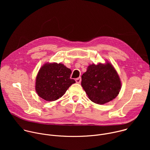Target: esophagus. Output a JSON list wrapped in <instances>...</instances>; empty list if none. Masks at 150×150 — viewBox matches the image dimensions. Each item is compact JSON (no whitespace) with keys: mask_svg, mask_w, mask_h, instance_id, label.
Wrapping results in <instances>:
<instances>
[{"mask_svg":"<svg viewBox=\"0 0 150 150\" xmlns=\"http://www.w3.org/2000/svg\"><path fill=\"white\" fill-rule=\"evenodd\" d=\"M75 81H76V83H80L81 81V77H79V78H76V79H75Z\"/></svg>","mask_w":150,"mask_h":150,"instance_id":"1","label":"esophagus"}]
</instances>
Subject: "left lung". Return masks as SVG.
<instances>
[{
	"mask_svg": "<svg viewBox=\"0 0 150 150\" xmlns=\"http://www.w3.org/2000/svg\"><path fill=\"white\" fill-rule=\"evenodd\" d=\"M81 78L82 88L89 98L96 104L108 103L119 93L121 82L117 72L109 63L88 66Z\"/></svg>",
	"mask_w": 150,
	"mask_h": 150,
	"instance_id": "1",
	"label": "left lung"
}]
</instances>
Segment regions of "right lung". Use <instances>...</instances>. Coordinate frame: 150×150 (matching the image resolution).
<instances>
[{"mask_svg": "<svg viewBox=\"0 0 150 150\" xmlns=\"http://www.w3.org/2000/svg\"><path fill=\"white\" fill-rule=\"evenodd\" d=\"M71 70L62 63H47L40 69L36 78L35 90L38 96L46 101L60 98L72 83Z\"/></svg>", "mask_w": 150, "mask_h": 150, "instance_id": "add662e5", "label": "right lung"}]
</instances>
